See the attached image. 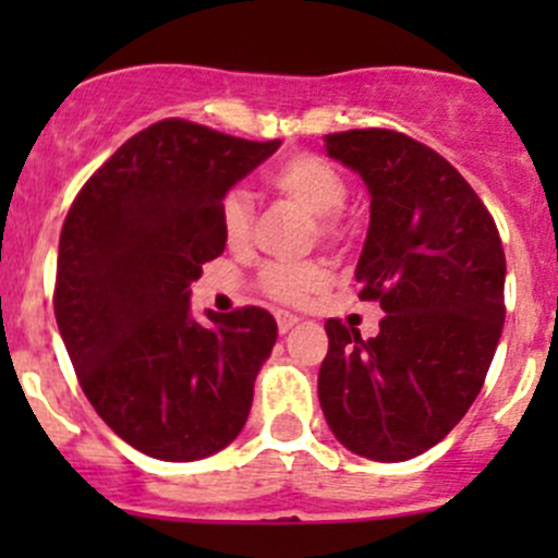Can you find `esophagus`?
I'll use <instances>...</instances> for the list:
<instances>
[{
  "mask_svg": "<svg viewBox=\"0 0 558 558\" xmlns=\"http://www.w3.org/2000/svg\"><path fill=\"white\" fill-rule=\"evenodd\" d=\"M296 324H300V318H296L294 313H278V331H280V335L291 331Z\"/></svg>",
  "mask_w": 558,
  "mask_h": 558,
  "instance_id": "1",
  "label": "esophagus"
}]
</instances>
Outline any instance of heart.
Returning a JSON list of instances; mask_svg holds the SVG:
<instances>
[{"label":"heart","mask_w":558,"mask_h":558,"mask_svg":"<svg viewBox=\"0 0 558 558\" xmlns=\"http://www.w3.org/2000/svg\"><path fill=\"white\" fill-rule=\"evenodd\" d=\"M269 183L280 196L300 205L318 221V234L324 240L337 234V213L342 210L348 196V185L342 174L320 156H291L275 172ZM221 232L232 251H243L253 240V205L245 191H229L221 202ZM326 286V272L315 264H267L262 269V289L269 296L289 305H300L315 291Z\"/></svg>","instance_id":"1"}]
</instances>
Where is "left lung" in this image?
<instances>
[{
  "mask_svg": "<svg viewBox=\"0 0 558 558\" xmlns=\"http://www.w3.org/2000/svg\"><path fill=\"white\" fill-rule=\"evenodd\" d=\"M324 143L369 191L356 283L359 300H378L386 318L369 340L326 320L318 402L348 451L408 461L481 393L505 324L502 240L470 183L408 134L351 129Z\"/></svg>",
  "mask_w": 558,
  "mask_h": 558,
  "instance_id": "1",
  "label": "left lung"
}]
</instances>
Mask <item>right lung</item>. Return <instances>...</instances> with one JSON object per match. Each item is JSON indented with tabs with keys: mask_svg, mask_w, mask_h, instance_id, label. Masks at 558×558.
Segmentation results:
<instances>
[{
	"mask_svg": "<svg viewBox=\"0 0 558 558\" xmlns=\"http://www.w3.org/2000/svg\"><path fill=\"white\" fill-rule=\"evenodd\" d=\"M280 148L167 118L134 134L66 213L53 311L83 393L121 440L196 461L243 432L278 324L262 307L191 313L223 253L221 202Z\"/></svg>",
	"mask_w": 558,
	"mask_h": 558,
	"instance_id": "right-lung-1",
	"label": "right lung"
}]
</instances>
